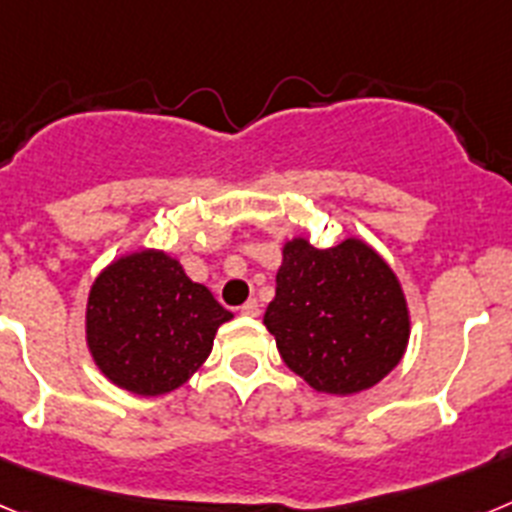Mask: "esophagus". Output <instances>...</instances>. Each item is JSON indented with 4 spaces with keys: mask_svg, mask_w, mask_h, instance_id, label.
Segmentation results:
<instances>
[{
    "mask_svg": "<svg viewBox=\"0 0 512 512\" xmlns=\"http://www.w3.org/2000/svg\"><path fill=\"white\" fill-rule=\"evenodd\" d=\"M241 315H246V318H256V315H259V302L248 300L246 305L241 307Z\"/></svg>",
    "mask_w": 512,
    "mask_h": 512,
    "instance_id": "obj_1",
    "label": "esophagus"
}]
</instances>
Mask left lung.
Wrapping results in <instances>:
<instances>
[{"mask_svg":"<svg viewBox=\"0 0 512 512\" xmlns=\"http://www.w3.org/2000/svg\"><path fill=\"white\" fill-rule=\"evenodd\" d=\"M264 325L284 364L315 392L348 397L382 382L410 341V307L395 269L356 235L315 248L284 241Z\"/></svg>","mask_w":512,"mask_h":512,"instance_id":"8db88e82","label":"left lung"}]
</instances>
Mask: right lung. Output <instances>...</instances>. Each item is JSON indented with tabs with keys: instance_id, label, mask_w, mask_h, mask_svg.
I'll list each match as a JSON object with an SVG mask.
<instances>
[{
	"instance_id": "1",
	"label": "right lung",
	"mask_w": 512,
	"mask_h": 512,
	"mask_svg": "<svg viewBox=\"0 0 512 512\" xmlns=\"http://www.w3.org/2000/svg\"><path fill=\"white\" fill-rule=\"evenodd\" d=\"M233 318L205 284L161 248H140L104 266L87 297V348L115 387L158 397L189 382Z\"/></svg>"
}]
</instances>
